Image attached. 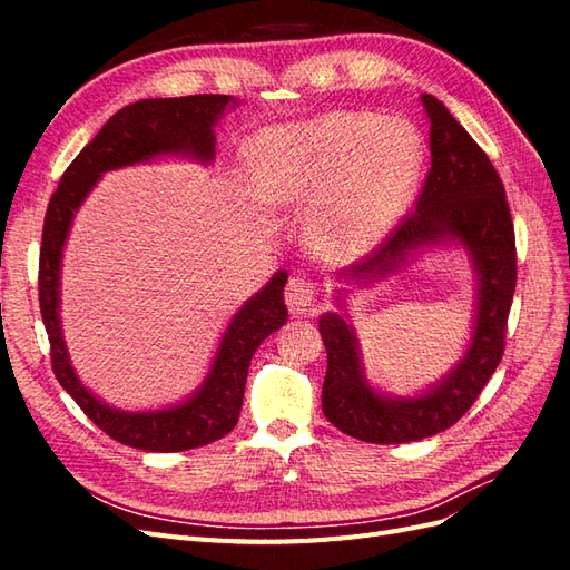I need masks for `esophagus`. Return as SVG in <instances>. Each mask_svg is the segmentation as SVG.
<instances>
[{"label":"esophagus","instance_id":"esophagus-1","mask_svg":"<svg viewBox=\"0 0 570 570\" xmlns=\"http://www.w3.org/2000/svg\"><path fill=\"white\" fill-rule=\"evenodd\" d=\"M285 302L289 314L295 316H312L316 312V287L314 283L302 273H295L287 281L285 287Z\"/></svg>","mask_w":570,"mask_h":570}]
</instances>
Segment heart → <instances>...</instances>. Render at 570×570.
<instances>
[{"label":"heart","mask_w":570,"mask_h":570,"mask_svg":"<svg viewBox=\"0 0 570 570\" xmlns=\"http://www.w3.org/2000/svg\"><path fill=\"white\" fill-rule=\"evenodd\" d=\"M247 164L266 204H308L306 235L321 256L352 262L381 245L406 214L423 142L404 120L335 111L258 132Z\"/></svg>","instance_id":"1"}]
</instances>
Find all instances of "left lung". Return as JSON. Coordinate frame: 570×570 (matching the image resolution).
Listing matches in <instances>:
<instances>
[{
	"label": "left lung",
	"mask_w": 570,
	"mask_h": 570,
	"mask_svg": "<svg viewBox=\"0 0 570 570\" xmlns=\"http://www.w3.org/2000/svg\"><path fill=\"white\" fill-rule=\"evenodd\" d=\"M430 120V170L416 209L385 243L337 273L364 287L387 278L425 249L461 245L475 273L471 340L456 366L425 390L400 396L375 390L361 364L347 314H323L318 331L327 352L323 413L342 433L373 444L416 442L454 425L488 385L504 354L507 318L515 289V235L504 185L488 154L433 95H421ZM347 289H335L340 308Z\"/></svg>",
	"instance_id": "8db88e82"
}]
</instances>
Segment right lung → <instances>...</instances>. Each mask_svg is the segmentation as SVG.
<instances>
[{
  "mask_svg": "<svg viewBox=\"0 0 570 570\" xmlns=\"http://www.w3.org/2000/svg\"><path fill=\"white\" fill-rule=\"evenodd\" d=\"M239 101L230 95H193L140 99L114 114L88 147L66 168L51 195L40 247V312L51 344V368L95 425L120 444L145 452H185L228 435L243 409L249 361L271 333L287 321L283 289L287 273L278 271L249 297L220 335L209 373L202 385L164 409L124 411L82 385L61 331V258L76 212L107 170L147 164L159 157H187L199 164L216 159L220 116Z\"/></svg>",
  "mask_w": 570,
  "mask_h": 570,
  "instance_id": "add662e5",
  "label": "right lung"
}]
</instances>
